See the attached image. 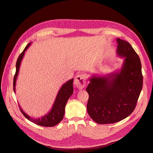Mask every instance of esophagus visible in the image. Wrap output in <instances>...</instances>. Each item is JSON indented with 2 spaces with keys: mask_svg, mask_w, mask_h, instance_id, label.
<instances>
[{
  "mask_svg": "<svg viewBox=\"0 0 153 153\" xmlns=\"http://www.w3.org/2000/svg\"><path fill=\"white\" fill-rule=\"evenodd\" d=\"M74 83L77 88H79V89L84 88L86 84V76L84 74H78L74 78Z\"/></svg>",
  "mask_w": 153,
  "mask_h": 153,
  "instance_id": "obj_1",
  "label": "esophagus"
}]
</instances>
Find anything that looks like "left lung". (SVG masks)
<instances>
[{
    "mask_svg": "<svg viewBox=\"0 0 153 153\" xmlns=\"http://www.w3.org/2000/svg\"><path fill=\"white\" fill-rule=\"evenodd\" d=\"M117 55L124 59L119 72L105 76H92L86 89L89 98L87 111L100 124L116 123L135 110L143 87L141 63L126 41L117 39Z\"/></svg>",
    "mask_w": 153,
    "mask_h": 153,
    "instance_id": "left-lung-1",
    "label": "left lung"
}]
</instances>
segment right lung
<instances>
[{"instance_id":"1","label":"right lung","mask_w":153,"mask_h":153,"mask_svg":"<svg viewBox=\"0 0 153 153\" xmlns=\"http://www.w3.org/2000/svg\"><path fill=\"white\" fill-rule=\"evenodd\" d=\"M31 45V43H28L26 45V48L24 49L22 53L18 57L16 64V73L14 76V81H13V89L14 92H15V86H16V82L17 76L19 73L20 66L21 64V61L22 60V58L24 55L25 51L27 50V49L29 48V46ZM73 79L69 80L66 83L62 86L61 89L59 90L57 97L55 100L53 105L51 108V111L49 112L48 114L45 115L44 116L39 118H33L29 116L28 115L26 114L25 112L20 108L19 105L20 110L24 116L26 117L27 120H30L32 122L36 123L39 126H44V127H53L57 125L59 123H60L61 120H63L64 114H65V108L67 102L70 96L73 94Z\"/></svg>"}]
</instances>
